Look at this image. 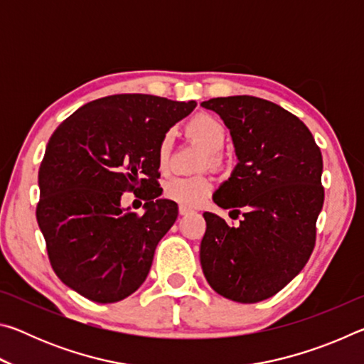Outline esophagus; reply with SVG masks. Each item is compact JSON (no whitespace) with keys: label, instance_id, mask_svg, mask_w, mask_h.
I'll return each instance as SVG.
<instances>
[{"label":"esophagus","instance_id":"obj_1","mask_svg":"<svg viewBox=\"0 0 364 364\" xmlns=\"http://www.w3.org/2000/svg\"><path fill=\"white\" fill-rule=\"evenodd\" d=\"M191 212H194L193 208L191 207H186V205H180V215H188Z\"/></svg>","mask_w":364,"mask_h":364}]
</instances>
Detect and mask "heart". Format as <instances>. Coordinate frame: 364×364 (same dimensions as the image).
Instances as JSON below:
<instances>
[{
    "mask_svg": "<svg viewBox=\"0 0 364 364\" xmlns=\"http://www.w3.org/2000/svg\"><path fill=\"white\" fill-rule=\"evenodd\" d=\"M188 133L208 152L207 164L220 165L218 151L226 143L223 123L212 115H197L188 123ZM171 154V133H165L157 146V165L162 171L168 170ZM213 181L207 175L173 176L165 184V196L181 205H197L212 193Z\"/></svg>",
    "mask_w": 364,
    "mask_h": 364,
    "instance_id": "1",
    "label": "heart"
}]
</instances>
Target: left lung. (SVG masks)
I'll list each match as a JSON object with an SVG mask.
<instances>
[{
  "mask_svg": "<svg viewBox=\"0 0 364 364\" xmlns=\"http://www.w3.org/2000/svg\"><path fill=\"white\" fill-rule=\"evenodd\" d=\"M230 130L237 164L213 202L242 212L239 226L205 212L200 264L225 299L257 304L297 276L316 241L323 208V157L299 117L255 96L204 101Z\"/></svg>",
  "mask_w": 364,
  "mask_h": 364,
  "instance_id": "1",
  "label": "left lung"
}]
</instances>
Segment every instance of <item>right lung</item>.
<instances>
[{
    "label": "right lung",
    "mask_w": 364,
    "mask_h": 364,
    "mask_svg": "<svg viewBox=\"0 0 364 364\" xmlns=\"http://www.w3.org/2000/svg\"><path fill=\"white\" fill-rule=\"evenodd\" d=\"M196 101L114 95L91 101L49 138L38 171L36 220L58 278L83 297L114 304L149 274L154 252L178 217L160 199L157 146ZM146 188L145 213L119 204Z\"/></svg>",
    "instance_id": "obj_1"
}]
</instances>
